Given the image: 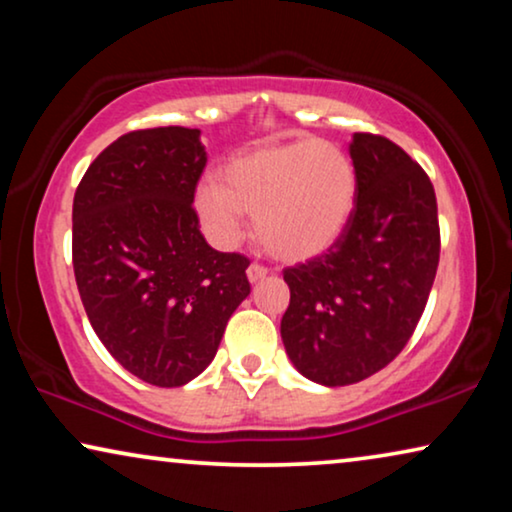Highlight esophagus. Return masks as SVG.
Returning <instances> with one entry per match:
<instances>
[{
    "label": "esophagus",
    "instance_id": "obj_1",
    "mask_svg": "<svg viewBox=\"0 0 512 512\" xmlns=\"http://www.w3.org/2000/svg\"><path fill=\"white\" fill-rule=\"evenodd\" d=\"M268 277V270L263 268V265H256V263H251L249 268H247V279L251 284H258V282H263V279Z\"/></svg>",
    "mask_w": 512,
    "mask_h": 512
}]
</instances>
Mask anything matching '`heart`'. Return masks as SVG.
Here are the masks:
<instances>
[{
	"label": "heart",
	"mask_w": 512,
	"mask_h": 512,
	"mask_svg": "<svg viewBox=\"0 0 512 512\" xmlns=\"http://www.w3.org/2000/svg\"><path fill=\"white\" fill-rule=\"evenodd\" d=\"M193 202L202 228L219 244L237 240L242 214L254 216V237L265 254L305 263L345 235L356 205V172L340 146L298 139L228 160L216 184H202Z\"/></svg>",
	"instance_id": "obj_1"
}]
</instances>
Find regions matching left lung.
<instances>
[{"instance_id": "obj_1", "label": "left lung", "mask_w": 512, "mask_h": 512, "mask_svg": "<svg viewBox=\"0 0 512 512\" xmlns=\"http://www.w3.org/2000/svg\"><path fill=\"white\" fill-rule=\"evenodd\" d=\"M356 205L328 254L284 270L282 342L293 368L324 387L375 375L408 345L440 258L431 179L387 137L354 132Z\"/></svg>"}]
</instances>
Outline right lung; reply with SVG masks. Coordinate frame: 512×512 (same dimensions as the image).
I'll return each mask as SVG.
<instances>
[{"instance_id": "right-lung-1", "label": "right lung", "mask_w": 512, "mask_h": 512, "mask_svg": "<svg viewBox=\"0 0 512 512\" xmlns=\"http://www.w3.org/2000/svg\"><path fill=\"white\" fill-rule=\"evenodd\" d=\"M205 165L200 130H135L90 163L74 195V275L90 326L156 387H184L214 361L251 291L247 258L200 233L193 195Z\"/></svg>"}]
</instances>
